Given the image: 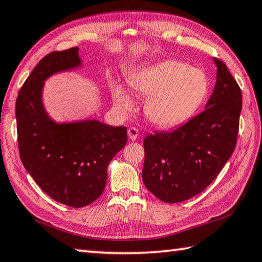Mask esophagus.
Wrapping results in <instances>:
<instances>
[{
	"mask_svg": "<svg viewBox=\"0 0 262 262\" xmlns=\"http://www.w3.org/2000/svg\"><path fill=\"white\" fill-rule=\"evenodd\" d=\"M139 135H140V133H139V129H137V128L130 127L129 129H128V136H129V139L132 141H135L137 137H139Z\"/></svg>",
	"mask_w": 262,
	"mask_h": 262,
	"instance_id": "1",
	"label": "esophagus"
}]
</instances>
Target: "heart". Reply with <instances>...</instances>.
Masks as SVG:
<instances>
[{"mask_svg":"<svg viewBox=\"0 0 262 262\" xmlns=\"http://www.w3.org/2000/svg\"><path fill=\"white\" fill-rule=\"evenodd\" d=\"M136 94L147 96L144 112L160 127L180 125L191 117L208 93V80L201 70L179 60H163L141 69L128 77ZM115 105L121 111L133 107V99L120 83L112 88Z\"/></svg>","mask_w":262,"mask_h":262,"instance_id":"obj_1","label":"heart"}]
</instances>
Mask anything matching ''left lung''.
I'll return each mask as SVG.
<instances>
[{"mask_svg":"<svg viewBox=\"0 0 262 262\" xmlns=\"http://www.w3.org/2000/svg\"><path fill=\"white\" fill-rule=\"evenodd\" d=\"M214 63L216 82L205 110L173 130L144 139L142 179L161 202L181 203L201 193L235 150L242 92L227 65L217 58Z\"/></svg>","mask_w":262,"mask_h":262,"instance_id":"obj_1","label":"left lung"}]
</instances>
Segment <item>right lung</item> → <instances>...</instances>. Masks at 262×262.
I'll return each instance as SVG.
<instances>
[{
  "label": "right lung",
  "mask_w": 262,
  "mask_h": 262,
  "mask_svg": "<svg viewBox=\"0 0 262 262\" xmlns=\"http://www.w3.org/2000/svg\"><path fill=\"white\" fill-rule=\"evenodd\" d=\"M81 65L79 48L45 56L19 90L16 119L21 163L37 185L56 202L83 207L101 196L107 166L127 143V128L98 120L58 123L42 102L45 80Z\"/></svg>",
  "instance_id": "add662e5"
}]
</instances>
